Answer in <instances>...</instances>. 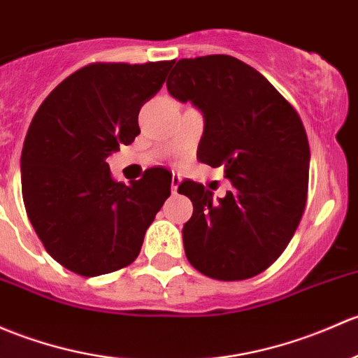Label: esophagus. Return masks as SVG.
<instances>
[{
	"label": "esophagus",
	"mask_w": 358,
	"mask_h": 358,
	"mask_svg": "<svg viewBox=\"0 0 358 358\" xmlns=\"http://www.w3.org/2000/svg\"><path fill=\"white\" fill-rule=\"evenodd\" d=\"M180 183H182V178H180L178 175H175V173H173V176H171V192H173V194H176V192H178Z\"/></svg>",
	"instance_id": "obj_1"
}]
</instances>
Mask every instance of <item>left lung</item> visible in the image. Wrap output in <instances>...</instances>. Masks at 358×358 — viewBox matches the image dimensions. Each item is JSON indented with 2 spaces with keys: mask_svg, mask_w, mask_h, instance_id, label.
Segmentation results:
<instances>
[{
  "mask_svg": "<svg viewBox=\"0 0 358 358\" xmlns=\"http://www.w3.org/2000/svg\"><path fill=\"white\" fill-rule=\"evenodd\" d=\"M166 85L204 113L197 157L224 166L233 185L214 201L201 183H180L194 204L183 224L187 259L214 280L257 276L283 254L306 209L310 149L302 120L264 75L228 55L178 59Z\"/></svg>",
  "mask_w": 358,
  "mask_h": 358,
  "instance_id": "8db88e82",
  "label": "left lung"
}]
</instances>
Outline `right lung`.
Returning a JSON list of instances; mask_svg holds the SVG:
<instances>
[{"mask_svg":"<svg viewBox=\"0 0 358 358\" xmlns=\"http://www.w3.org/2000/svg\"><path fill=\"white\" fill-rule=\"evenodd\" d=\"M171 62L90 63L44 99L22 149V197L48 254L80 276L131 264L171 194L166 168L125 185L106 157L141 134L138 111L163 87Z\"/></svg>","mask_w":358,"mask_h":358,"instance_id":"obj_1","label":"right lung"}]
</instances>
